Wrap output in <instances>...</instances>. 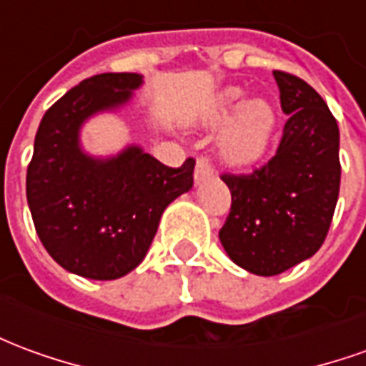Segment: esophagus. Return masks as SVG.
Listing matches in <instances>:
<instances>
[{
	"label": "esophagus",
	"mask_w": 366,
	"mask_h": 366,
	"mask_svg": "<svg viewBox=\"0 0 366 366\" xmlns=\"http://www.w3.org/2000/svg\"><path fill=\"white\" fill-rule=\"evenodd\" d=\"M212 174H214V167H212L209 159H207V157H199L198 162H196V172H194L196 184L204 182V180H207Z\"/></svg>",
	"instance_id": "34e87169"
}]
</instances>
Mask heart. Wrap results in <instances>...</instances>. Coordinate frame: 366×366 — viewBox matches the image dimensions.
Returning <instances> with one entry per match:
<instances>
[{
    "mask_svg": "<svg viewBox=\"0 0 366 366\" xmlns=\"http://www.w3.org/2000/svg\"><path fill=\"white\" fill-rule=\"evenodd\" d=\"M241 92L231 88L217 97L209 113L212 121H223L237 112L227 123L219 141L223 159L235 167H247L261 159L274 131V113L269 105L259 99L247 102L245 105H241Z\"/></svg>",
    "mask_w": 366,
    "mask_h": 366,
    "instance_id": "b5f03b06",
    "label": "heart"
}]
</instances>
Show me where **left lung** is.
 Returning <instances> with one entry per match:
<instances>
[{
    "label": "left lung",
    "mask_w": 366,
    "mask_h": 366,
    "mask_svg": "<svg viewBox=\"0 0 366 366\" xmlns=\"http://www.w3.org/2000/svg\"><path fill=\"white\" fill-rule=\"evenodd\" d=\"M280 105L290 115L276 154L245 174L223 172L231 209L219 229L241 269L274 276L323 245L337 206L339 127L323 97L302 78L274 70Z\"/></svg>",
    "instance_id": "left-lung-1"
}]
</instances>
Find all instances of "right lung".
Returning a JSON list of instances; mask_svg holds the SVG:
<instances>
[{
  "instance_id": "obj_1",
  "label": "right lung",
  "mask_w": 366,
  "mask_h": 366,
  "mask_svg": "<svg viewBox=\"0 0 366 366\" xmlns=\"http://www.w3.org/2000/svg\"><path fill=\"white\" fill-rule=\"evenodd\" d=\"M141 82L131 72L92 76L52 104L36 131L27 168L36 235L62 269L84 278L115 280L135 269L162 212L194 184V159L172 168L139 147L107 160L80 149L84 121L125 104Z\"/></svg>"
}]
</instances>
